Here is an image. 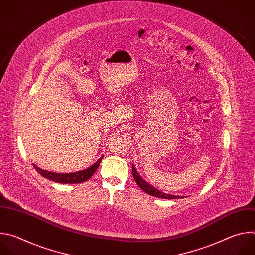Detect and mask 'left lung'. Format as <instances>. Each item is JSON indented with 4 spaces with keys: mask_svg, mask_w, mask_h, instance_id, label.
Instances as JSON below:
<instances>
[{
    "mask_svg": "<svg viewBox=\"0 0 255 255\" xmlns=\"http://www.w3.org/2000/svg\"><path fill=\"white\" fill-rule=\"evenodd\" d=\"M132 172H133V176L134 179L136 181V184L140 187L141 190H143V192H145L146 194L156 197V198H161V199H168V200H172V199H179V198H185L183 196H174V195H169L166 193H163L157 189H155L154 187H152L150 184H148L146 180L143 179L140 174L138 173L137 169L135 168L134 164H132Z\"/></svg>",
    "mask_w": 255,
    "mask_h": 255,
    "instance_id": "obj_1",
    "label": "left lung"
}]
</instances>
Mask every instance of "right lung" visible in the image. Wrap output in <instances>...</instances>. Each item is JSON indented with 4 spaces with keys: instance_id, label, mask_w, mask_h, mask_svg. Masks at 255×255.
<instances>
[{
    "instance_id": "obj_1",
    "label": "right lung",
    "mask_w": 255,
    "mask_h": 255,
    "mask_svg": "<svg viewBox=\"0 0 255 255\" xmlns=\"http://www.w3.org/2000/svg\"><path fill=\"white\" fill-rule=\"evenodd\" d=\"M102 158H99L93 165H91L90 167L84 169V170H80L77 172H71V173H56V172H52V171H48V170H44L41 169L40 167L36 166L35 164H33L34 168L37 170L43 177H46L52 181H55V183H59V184H80V183H84V181L88 180L98 169L100 162L102 161Z\"/></svg>"
}]
</instances>
